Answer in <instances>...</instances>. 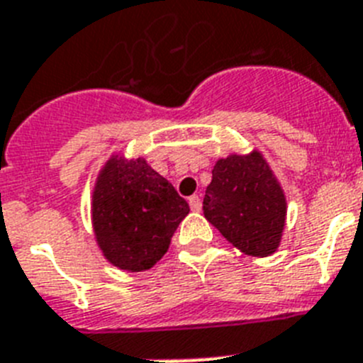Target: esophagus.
Here are the masks:
<instances>
[{
	"mask_svg": "<svg viewBox=\"0 0 363 363\" xmlns=\"http://www.w3.org/2000/svg\"><path fill=\"white\" fill-rule=\"evenodd\" d=\"M188 203H190V208L194 210V212H201V206H203V203H201L199 195H191L190 199H188Z\"/></svg>",
	"mask_w": 363,
	"mask_h": 363,
	"instance_id": "esophagus-1",
	"label": "esophagus"
}]
</instances>
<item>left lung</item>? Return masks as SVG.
<instances>
[{
  "label": "left lung",
  "instance_id": "1",
  "mask_svg": "<svg viewBox=\"0 0 363 363\" xmlns=\"http://www.w3.org/2000/svg\"><path fill=\"white\" fill-rule=\"evenodd\" d=\"M203 210L220 234L248 256L267 257L279 247L285 194L259 151L217 160Z\"/></svg>",
  "mask_w": 363,
  "mask_h": 363
}]
</instances>
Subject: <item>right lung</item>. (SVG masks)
Segmentation results:
<instances>
[{
	"instance_id": "obj_1",
	"label": "right lung",
	"mask_w": 363,
	"mask_h": 363,
	"mask_svg": "<svg viewBox=\"0 0 363 363\" xmlns=\"http://www.w3.org/2000/svg\"><path fill=\"white\" fill-rule=\"evenodd\" d=\"M93 228L109 263L128 272L151 269L168 252L190 206L144 159L111 157L93 190Z\"/></svg>"
}]
</instances>
